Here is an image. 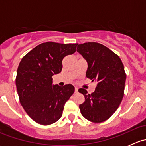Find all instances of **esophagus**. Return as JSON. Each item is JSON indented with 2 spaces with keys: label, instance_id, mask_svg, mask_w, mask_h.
I'll return each mask as SVG.
<instances>
[{
  "label": "esophagus",
  "instance_id": "esophagus-1",
  "mask_svg": "<svg viewBox=\"0 0 146 146\" xmlns=\"http://www.w3.org/2000/svg\"><path fill=\"white\" fill-rule=\"evenodd\" d=\"M78 88L75 87V92H78Z\"/></svg>",
  "mask_w": 146,
  "mask_h": 146
}]
</instances>
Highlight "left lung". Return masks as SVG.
<instances>
[{"mask_svg": "<svg viewBox=\"0 0 146 146\" xmlns=\"http://www.w3.org/2000/svg\"><path fill=\"white\" fill-rule=\"evenodd\" d=\"M77 51L88 62L86 77L97 82L92 94L84 88L78 90L85 97L79 105L80 112L90 121L101 123L110 119L121 102L126 78L124 67L117 54L97 42L79 44Z\"/></svg>", "mask_w": 146, "mask_h": 146, "instance_id": "8db88e82", "label": "left lung"}]
</instances>
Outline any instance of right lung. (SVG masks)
<instances>
[{
  "label": "right lung",
  "instance_id": "add662e5",
  "mask_svg": "<svg viewBox=\"0 0 146 146\" xmlns=\"http://www.w3.org/2000/svg\"><path fill=\"white\" fill-rule=\"evenodd\" d=\"M77 46L45 42L31 50L20 62L15 79L20 102L37 123L46 126L56 122L74 92L70 84L53 85L52 76L61 73L63 59L76 52Z\"/></svg>",
  "mask_w": 146,
  "mask_h": 146
}]
</instances>
